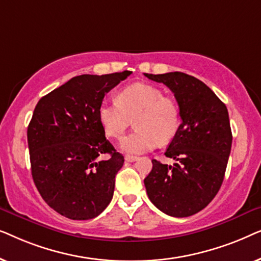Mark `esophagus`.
I'll return each mask as SVG.
<instances>
[{
    "label": "esophagus",
    "instance_id": "esophagus-1",
    "mask_svg": "<svg viewBox=\"0 0 261 261\" xmlns=\"http://www.w3.org/2000/svg\"><path fill=\"white\" fill-rule=\"evenodd\" d=\"M138 159V156H135V155H129V154H127L126 156H124V160H126V162H128V163H132V162H135V160Z\"/></svg>",
    "mask_w": 261,
    "mask_h": 261
}]
</instances>
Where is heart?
I'll use <instances>...</instances> for the list:
<instances>
[{
  "mask_svg": "<svg viewBox=\"0 0 261 261\" xmlns=\"http://www.w3.org/2000/svg\"><path fill=\"white\" fill-rule=\"evenodd\" d=\"M98 119L106 134L120 138L134 119L135 129L122 138L120 147L130 154L148 152L159 144H167L177 134L180 110L173 98L164 96L159 88L135 83L123 88L116 101H105L98 108Z\"/></svg>",
  "mask_w": 261,
  "mask_h": 261,
  "instance_id": "heart-1",
  "label": "heart"
}]
</instances>
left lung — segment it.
<instances>
[{"label":"left lung","mask_w":261,"mask_h":261,"mask_svg":"<svg viewBox=\"0 0 261 261\" xmlns=\"http://www.w3.org/2000/svg\"><path fill=\"white\" fill-rule=\"evenodd\" d=\"M174 94L181 123L165 155L173 166L153 159L144 179L148 198L173 217H188L204 209L221 185L231 148L227 107L202 81L183 72L145 73Z\"/></svg>","instance_id":"8db88e82"}]
</instances>
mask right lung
I'll return each mask as SVG.
<instances>
[{"mask_svg":"<svg viewBox=\"0 0 261 261\" xmlns=\"http://www.w3.org/2000/svg\"><path fill=\"white\" fill-rule=\"evenodd\" d=\"M130 73L81 74L35 107L27 128L32 177L44 201L67 219H94L112 201L124 159L106 139L98 108ZM102 154L110 158L99 161Z\"/></svg>","mask_w":261,"mask_h":261,"instance_id":"1","label":"right lung"}]
</instances>
